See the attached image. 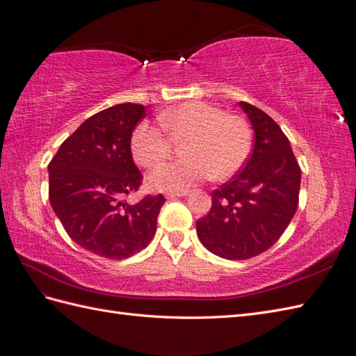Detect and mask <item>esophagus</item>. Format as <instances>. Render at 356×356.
Here are the masks:
<instances>
[{
	"label": "esophagus",
	"mask_w": 356,
	"mask_h": 356,
	"mask_svg": "<svg viewBox=\"0 0 356 356\" xmlns=\"http://www.w3.org/2000/svg\"><path fill=\"white\" fill-rule=\"evenodd\" d=\"M188 195V191H181V193H168L167 198H177V197H185Z\"/></svg>",
	"instance_id": "esophagus-1"
}]
</instances>
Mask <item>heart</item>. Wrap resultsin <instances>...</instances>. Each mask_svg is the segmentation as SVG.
<instances>
[{
    "mask_svg": "<svg viewBox=\"0 0 356 356\" xmlns=\"http://www.w3.org/2000/svg\"><path fill=\"white\" fill-rule=\"evenodd\" d=\"M159 121L172 138L186 136L181 152L186 158L159 165L148 176L154 191L181 193L204 179L226 180L244 167L252 152L249 124L217 106L186 102L161 113ZM135 161L154 167L170 154V139L150 121H139L130 135Z\"/></svg>",
    "mask_w": 356,
    "mask_h": 356,
    "instance_id": "obj_1",
    "label": "heart"
}]
</instances>
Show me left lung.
Listing matches in <instances>:
<instances>
[{
    "mask_svg": "<svg viewBox=\"0 0 356 356\" xmlns=\"http://www.w3.org/2000/svg\"><path fill=\"white\" fill-rule=\"evenodd\" d=\"M254 130L244 168L212 191V208L197 221V235L213 254L249 259L268 250L285 232L299 204L302 171L290 140L258 107L239 102Z\"/></svg>",
    "mask_w": 356,
    "mask_h": 356,
    "instance_id": "left-lung-1",
    "label": "left lung"
}]
</instances>
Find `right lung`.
<instances>
[{
    "mask_svg": "<svg viewBox=\"0 0 356 356\" xmlns=\"http://www.w3.org/2000/svg\"><path fill=\"white\" fill-rule=\"evenodd\" d=\"M145 117L143 104L122 103L88 118L63 140L48 165V195L66 234L107 259H126L150 244L165 198L145 195L136 204L143 175L134 162L130 135Z\"/></svg>",
    "mask_w": 356,
    "mask_h": 356,
    "instance_id": "add662e5",
    "label": "right lung"
}]
</instances>
